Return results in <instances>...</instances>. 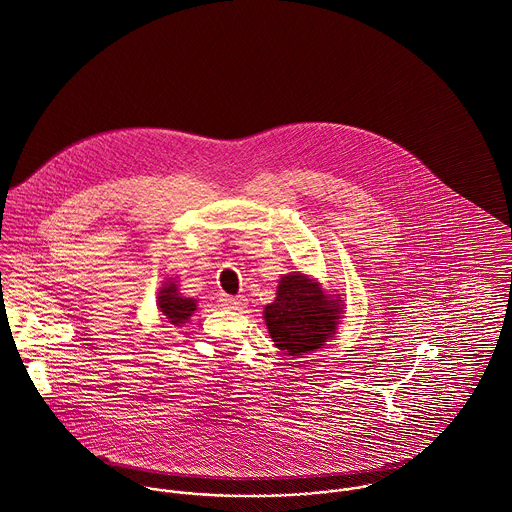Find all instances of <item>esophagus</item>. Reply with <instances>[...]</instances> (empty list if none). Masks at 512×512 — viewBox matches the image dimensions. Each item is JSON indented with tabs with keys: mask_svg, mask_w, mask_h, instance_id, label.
<instances>
[{
	"mask_svg": "<svg viewBox=\"0 0 512 512\" xmlns=\"http://www.w3.org/2000/svg\"><path fill=\"white\" fill-rule=\"evenodd\" d=\"M221 305L223 307H227V309H243L245 305H247V299L245 297H241V295H237V297H233V295H221Z\"/></svg>",
	"mask_w": 512,
	"mask_h": 512,
	"instance_id": "34e87169",
	"label": "esophagus"
}]
</instances>
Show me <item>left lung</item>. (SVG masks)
I'll list each match as a JSON object with an SVG mask.
<instances>
[{
  "label": "left lung",
  "instance_id": "obj_1",
  "mask_svg": "<svg viewBox=\"0 0 512 512\" xmlns=\"http://www.w3.org/2000/svg\"><path fill=\"white\" fill-rule=\"evenodd\" d=\"M339 319V299L327 297L315 281L301 273L283 275L275 301L265 307L271 339L291 357L321 349L335 333Z\"/></svg>",
  "mask_w": 512,
  "mask_h": 512
}]
</instances>
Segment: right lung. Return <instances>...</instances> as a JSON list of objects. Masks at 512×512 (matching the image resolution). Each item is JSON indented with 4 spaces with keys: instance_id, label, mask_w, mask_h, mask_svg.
Masks as SVG:
<instances>
[{
    "instance_id": "1",
    "label": "right lung",
    "mask_w": 512,
    "mask_h": 512,
    "mask_svg": "<svg viewBox=\"0 0 512 512\" xmlns=\"http://www.w3.org/2000/svg\"><path fill=\"white\" fill-rule=\"evenodd\" d=\"M157 307H159L161 315L167 319V323L179 327L195 311V299L181 297L177 293V285L175 283H167L159 291V295H157Z\"/></svg>"
}]
</instances>
